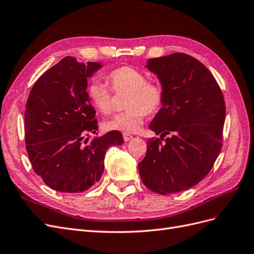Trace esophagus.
I'll return each instance as SVG.
<instances>
[{"instance_id":"obj_1","label":"esophagus","mask_w":254,"mask_h":254,"mask_svg":"<svg viewBox=\"0 0 254 254\" xmlns=\"http://www.w3.org/2000/svg\"><path fill=\"white\" fill-rule=\"evenodd\" d=\"M133 136L132 135H130V134H127V133H124V140H125V141L127 142V141H128V140L130 139V138H132Z\"/></svg>"}]
</instances>
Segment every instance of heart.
Returning <instances> with one entry per match:
<instances>
[{"instance_id":"obj_1","label":"heart","mask_w":254,"mask_h":254,"mask_svg":"<svg viewBox=\"0 0 254 254\" xmlns=\"http://www.w3.org/2000/svg\"><path fill=\"white\" fill-rule=\"evenodd\" d=\"M107 79L115 93L127 92V95L125 101L127 110L106 121V129L135 133L141 127L145 114H155L163 105L164 93L160 83L147 80L146 75L138 69L121 65L112 70ZM112 90L98 80L91 82L87 89L91 103L103 115L111 114L114 109Z\"/></svg>"}]
</instances>
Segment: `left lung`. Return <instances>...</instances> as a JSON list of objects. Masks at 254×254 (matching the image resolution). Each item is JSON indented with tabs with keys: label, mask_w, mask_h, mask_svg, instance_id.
Masks as SVG:
<instances>
[{
	"label": "left lung",
	"mask_w": 254,
	"mask_h": 254,
	"mask_svg": "<svg viewBox=\"0 0 254 254\" xmlns=\"http://www.w3.org/2000/svg\"><path fill=\"white\" fill-rule=\"evenodd\" d=\"M146 68L157 74L164 100L148 126L161 136L147 140L139 175L154 192L183 191L208 175L221 152L226 114L223 93L210 71L189 54L151 59Z\"/></svg>",
	"instance_id": "left-lung-1"
}]
</instances>
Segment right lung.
<instances>
[{
	"label": "right lung",
	"instance_id": "right-lung-1",
	"mask_svg": "<svg viewBox=\"0 0 254 254\" xmlns=\"http://www.w3.org/2000/svg\"><path fill=\"white\" fill-rule=\"evenodd\" d=\"M99 68V63L84 64L65 56L35 81L28 96V157L35 174L56 191L89 190L100 180L107 149L124 143L119 130L89 141V133L95 134L98 125L88 97V78Z\"/></svg>",
	"mask_w": 254,
	"mask_h": 254
}]
</instances>
